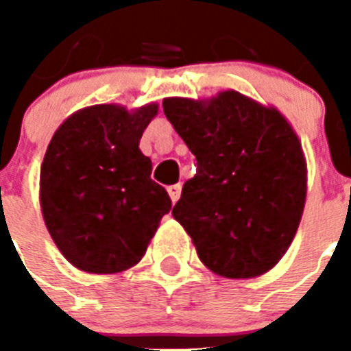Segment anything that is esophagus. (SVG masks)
I'll return each instance as SVG.
<instances>
[{
    "mask_svg": "<svg viewBox=\"0 0 351 351\" xmlns=\"http://www.w3.org/2000/svg\"><path fill=\"white\" fill-rule=\"evenodd\" d=\"M167 193H169L171 197V202L175 204L178 198H180V193H182V186L180 184H173V186L167 187Z\"/></svg>",
    "mask_w": 351,
    "mask_h": 351,
    "instance_id": "1",
    "label": "esophagus"
}]
</instances>
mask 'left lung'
<instances>
[{
    "mask_svg": "<svg viewBox=\"0 0 351 351\" xmlns=\"http://www.w3.org/2000/svg\"><path fill=\"white\" fill-rule=\"evenodd\" d=\"M162 106L197 158L173 217L200 261L228 278L269 271L288 251L306 202V160L291 125L237 90Z\"/></svg>",
    "mask_w": 351,
    "mask_h": 351,
    "instance_id": "1",
    "label": "left lung"
}]
</instances>
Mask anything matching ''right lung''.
Segmentation results:
<instances>
[{"mask_svg":"<svg viewBox=\"0 0 351 351\" xmlns=\"http://www.w3.org/2000/svg\"><path fill=\"white\" fill-rule=\"evenodd\" d=\"M156 104L129 112L93 106L58 127L41 164L40 204L54 244L74 267L118 273L140 262L171 198L151 180L140 138Z\"/></svg>","mask_w":351,"mask_h":351,"instance_id":"1","label":"right lung"}]
</instances>
